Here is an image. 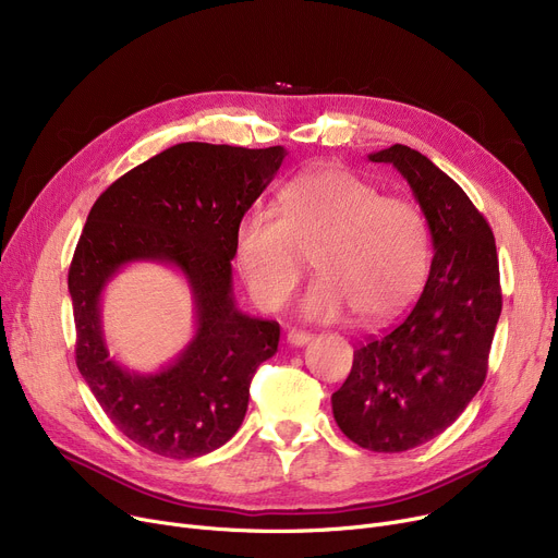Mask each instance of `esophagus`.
<instances>
[{"label": "esophagus", "instance_id": "1", "mask_svg": "<svg viewBox=\"0 0 558 558\" xmlns=\"http://www.w3.org/2000/svg\"><path fill=\"white\" fill-rule=\"evenodd\" d=\"M310 341H312V335H310V332H303V330H289V332H287V343H289V345L301 348V345H307Z\"/></svg>", "mask_w": 558, "mask_h": 558}]
</instances>
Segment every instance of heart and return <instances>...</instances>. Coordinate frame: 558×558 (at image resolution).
I'll use <instances>...</instances> for the list:
<instances>
[{
    "label": "heart",
    "instance_id": "obj_1",
    "mask_svg": "<svg viewBox=\"0 0 558 558\" xmlns=\"http://www.w3.org/2000/svg\"><path fill=\"white\" fill-rule=\"evenodd\" d=\"M278 217L246 210L232 232L234 264L253 303L280 310L312 255L318 278L305 291L307 320L345 312L383 324L414 303L429 269V230L414 203L379 196L343 167H318L291 179L276 198Z\"/></svg>",
    "mask_w": 558,
    "mask_h": 558
}]
</instances>
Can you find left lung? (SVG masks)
<instances>
[{"label": "left lung", "mask_w": 558, "mask_h": 558, "mask_svg": "<svg viewBox=\"0 0 558 558\" xmlns=\"http://www.w3.org/2000/svg\"><path fill=\"white\" fill-rule=\"evenodd\" d=\"M412 187L432 238L429 278L414 310L355 350L332 393L339 429L373 452H404L450 427L482 389L502 312L493 232L465 192L404 144L368 154Z\"/></svg>", "instance_id": "left-lung-1"}]
</instances>
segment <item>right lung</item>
Instances as JSON below:
<instances>
[{"label":"right lung","instance_id":"add662e5","mask_svg":"<svg viewBox=\"0 0 558 558\" xmlns=\"http://www.w3.org/2000/svg\"><path fill=\"white\" fill-rule=\"evenodd\" d=\"M284 146L181 142L117 179L93 205L68 276L76 366L106 416L144 450L192 459L240 429L251 379L276 355L280 326L232 296V232L278 173ZM167 263L187 280L195 337L154 374L109 357L100 324L107 282L129 263Z\"/></svg>","mask_w":558,"mask_h":558}]
</instances>
